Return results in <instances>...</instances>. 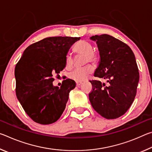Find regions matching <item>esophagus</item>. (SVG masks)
I'll return each mask as SVG.
<instances>
[{
  "instance_id": "esophagus-1",
  "label": "esophagus",
  "mask_w": 152,
  "mask_h": 152,
  "mask_svg": "<svg viewBox=\"0 0 152 152\" xmlns=\"http://www.w3.org/2000/svg\"><path fill=\"white\" fill-rule=\"evenodd\" d=\"M82 84L81 82H76V86H80Z\"/></svg>"
}]
</instances>
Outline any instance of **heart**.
<instances>
[{"instance_id": "1", "label": "heart", "mask_w": 152, "mask_h": 152, "mask_svg": "<svg viewBox=\"0 0 152 152\" xmlns=\"http://www.w3.org/2000/svg\"><path fill=\"white\" fill-rule=\"evenodd\" d=\"M93 47L91 43L86 40H80L76 43L74 48V51L78 54L84 55L85 62L95 63L98 60L96 53L93 51ZM66 67L71 68L73 66L74 60L70 54H67L65 59ZM94 68L91 65L86 66L82 68H76L69 74V78L76 82H82L88 78L93 72Z\"/></svg>"}]
</instances>
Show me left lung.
<instances>
[{
    "instance_id": "left-lung-1",
    "label": "left lung",
    "mask_w": 152,
    "mask_h": 152,
    "mask_svg": "<svg viewBox=\"0 0 152 152\" xmlns=\"http://www.w3.org/2000/svg\"><path fill=\"white\" fill-rule=\"evenodd\" d=\"M99 49L100 60L94 76L107 84L92 80L89 94L92 107L102 117L113 119L122 116L134 101L140 80L135 55L129 46L107 34L92 36Z\"/></svg>"
}]
</instances>
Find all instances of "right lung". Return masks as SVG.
Returning a JSON list of instances; mask_svg holds the SVG:
<instances>
[{
  "mask_svg": "<svg viewBox=\"0 0 152 152\" xmlns=\"http://www.w3.org/2000/svg\"><path fill=\"white\" fill-rule=\"evenodd\" d=\"M80 37H51L27 47L15 67L16 95L28 116L35 122L48 125L62 115L69 93L76 86L71 79L60 87L53 85V74L66 67L68 51Z\"/></svg>",
  "mask_w": 152,
  "mask_h": 152,
  "instance_id": "right-lung-1",
  "label": "right lung"
}]
</instances>
